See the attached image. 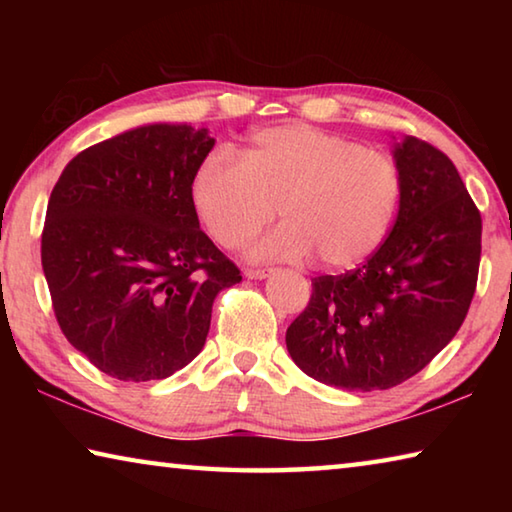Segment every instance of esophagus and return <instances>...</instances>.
<instances>
[{"label": "esophagus", "mask_w": 512, "mask_h": 512, "mask_svg": "<svg viewBox=\"0 0 512 512\" xmlns=\"http://www.w3.org/2000/svg\"><path fill=\"white\" fill-rule=\"evenodd\" d=\"M271 273H273V268H246L244 271L248 280H264V277H268Z\"/></svg>", "instance_id": "esophagus-1"}]
</instances>
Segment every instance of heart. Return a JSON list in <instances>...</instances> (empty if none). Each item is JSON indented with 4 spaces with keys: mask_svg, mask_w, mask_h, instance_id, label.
Returning a JSON list of instances; mask_svg holds the SVG:
<instances>
[{
    "mask_svg": "<svg viewBox=\"0 0 512 512\" xmlns=\"http://www.w3.org/2000/svg\"><path fill=\"white\" fill-rule=\"evenodd\" d=\"M404 176L391 155L311 126L266 128L237 162L212 153L192 180L196 214L223 248L250 244L275 210L284 221L262 259H316L345 271L375 253L400 207Z\"/></svg>",
    "mask_w": 512,
    "mask_h": 512,
    "instance_id": "obj_1",
    "label": "heart"
}]
</instances>
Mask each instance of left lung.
<instances>
[{
    "mask_svg": "<svg viewBox=\"0 0 512 512\" xmlns=\"http://www.w3.org/2000/svg\"><path fill=\"white\" fill-rule=\"evenodd\" d=\"M404 192L366 264L311 280L287 329L305 375L345 391H386L427 366L463 325L481 262V214L454 162L418 137L395 144Z\"/></svg>",
    "mask_w": 512,
    "mask_h": 512,
    "instance_id": "1",
    "label": "left lung"
}]
</instances>
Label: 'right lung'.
Segmentation results:
<instances>
[{
	"label": "right lung",
	"mask_w": 512,
	"mask_h": 512,
	"mask_svg": "<svg viewBox=\"0 0 512 512\" xmlns=\"http://www.w3.org/2000/svg\"><path fill=\"white\" fill-rule=\"evenodd\" d=\"M212 146L205 128L140 126L81 151L49 196L51 307L65 339L119 381L185 368L203 350L216 293L241 282L192 201Z\"/></svg>",
	"instance_id": "right-lung-1"
}]
</instances>
